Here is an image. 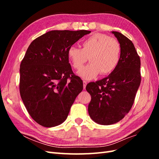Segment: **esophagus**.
Here are the masks:
<instances>
[{
    "label": "esophagus",
    "mask_w": 159,
    "mask_h": 159,
    "mask_svg": "<svg viewBox=\"0 0 159 159\" xmlns=\"http://www.w3.org/2000/svg\"><path fill=\"white\" fill-rule=\"evenodd\" d=\"M86 85H87V81H83V86H84V89H85Z\"/></svg>",
    "instance_id": "obj_1"
}]
</instances>
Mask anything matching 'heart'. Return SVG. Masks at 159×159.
Listing matches in <instances>:
<instances>
[{
	"instance_id": "obj_1",
	"label": "heart",
	"mask_w": 159,
	"mask_h": 159,
	"mask_svg": "<svg viewBox=\"0 0 159 159\" xmlns=\"http://www.w3.org/2000/svg\"><path fill=\"white\" fill-rule=\"evenodd\" d=\"M81 48L71 46L68 50V57L75 70L82 68L85 62L91 61L78 72L84 80H92L100 73L107 75L117 68L121 57L119 42L113 38L102 33H96L83 40Z\"/></svg>"
}]
</instances>
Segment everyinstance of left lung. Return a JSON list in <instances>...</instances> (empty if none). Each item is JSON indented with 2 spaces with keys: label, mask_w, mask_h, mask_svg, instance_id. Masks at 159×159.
I'll return each instance as SVG.
<instances>
[{
  "label": "left lung",
  "mask_w": 159,
  "mask_h": 159,
  "mask_svg": "<svg viewBox=\"0 0 159 159\" xmlns=\"http://www.w3.org/2000/svg\"><path fill=\"white\" fill-rule=\"evenodd\" d=\"M111 33L121 45L119 64L106 78L86 85L91 97L89 116L103 125L116 123L129 113L141 80L140 57L133 42L121 33Z\"/></svg>",
  "instance_id": "left-lung-1"
}]
</instances>
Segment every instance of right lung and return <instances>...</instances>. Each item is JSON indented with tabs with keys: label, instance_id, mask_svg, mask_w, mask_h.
I'll list each match as a JSON object with an SVG mask.
<instances>
[{
	"label": "right lung",
	"instance_id": "1",
	"mask_svg": "<svg viewBox=\"0 0 159 159\" xmlns=\"http://www.w3.org/2000/svg\"><path fill=\"white\" fill-rule=\"evenodd\" d=\"M88 30H52L28 48L20 66V93L31 117L45 127L57 126L68 117L83 89V81L69 64V48Z\"/></svg>",
	"mask_w": 159,
	"mask_h": 159
}]
</instances>
